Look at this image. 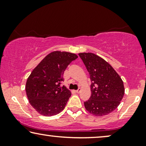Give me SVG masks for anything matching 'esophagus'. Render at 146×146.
Here are the masks:
<instances>
[{
	"mask_svg": "<svg viewBox=\"0 0 146 146\" xmlns=\"http://www.w3.org/2000/svg\"><path fill=\"white\" fill-rule=\"evenodd\" d=\"M80 91H81V89L80 88H78V90H76V93H80Z\"/></svg>",
	"mask_w": 146,
	"mask_h": 146,
	"instance_id": "34e87169",
	"label": "esophagus"
}]
</instances>
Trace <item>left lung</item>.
<instances>
[{"instance_id": "1", "label": "left lung", "mask_w": 146, "mask_h": 146, "mask_svg": "<svg viewBox=\"0 0 146 146\" xmlns=\"http://www.w3.org/2000/svg\"><path fill=\"white\" fill-rule=\"evenodd\" d=\"M91 80V96L84 102L86 110L102 116L118 106L124 94L122 80L106 61L93 53H80Z\"/></svg>"}]
</instances>
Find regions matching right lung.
Returning <instances> with one entry per match:
<instances>
[{"mask_svg": "<svg viewBox=\"0 0 146 146\" xmlns=\"http://www.w3.org/2000/svg\"><path fill=\"white\" fill-rule=\"evenodd\" d=\"M77 58L75 54L52 52L31 72L26 84V92L30 104L40 114L52 116L64 108L71 93L62 86L64 72Z\"/></svg>", "mask_w": 146, "mask_h": 146, "instance_id": "add662e5", "label": "right lung"}]
</instances>
